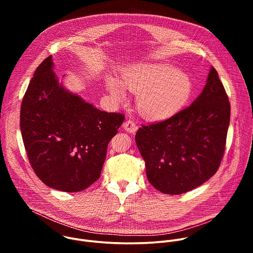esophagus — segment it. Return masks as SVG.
Wrapping results in <instances>:
<instances>
[{"instance_id": "esophagus-1", "label": "esophagus", "mask_w": 253, "mask_h": 253, "mask_svg": "<svg viewBox=\"0 0 253 253\" xmlns=\"http://www.w3.org/2000/svg\"><path fill=\"white\" fill-rule=\"evenodd\" d=\"M123 128L129 133H135L138 129V126H137V123L135 121L129 119L126 122L123 123Z\"/></svg>"}]
</instances>
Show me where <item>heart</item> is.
Segmentation results:
<instances>
[{"instance_id":"b5f03b06","label":"heart","mask_w":253,"mask_h":253,"mask_svg":"<svg viewBox=\"0 0 253 253\" xmlns=\"http://www.w3.org/2000/svg\"><path fill=\"white\" fill-rule=\"evenodd\" d=\"M124 87L137 94L139 111L149 118H163L177 112L191 96L190 76L167 64H143L128 69L122 79ZM107 88L121 100L124 90L120 83L109 78Z\"/></svg>"}]
</instances>
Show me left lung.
I'll return each mask as SVG.
<instances>
[{"mask_svg": "<svg viewBox=\"0 0 253 253\" xmlns=\"http://www.w3.org/2000/svg\"><path fill=\"white\" fill-rule=\"evenodd\" d=\"M229 121L228 96L212 67L202 93L190 106L138 129L135 140L151 185L177 195L207 181L220 166Z\"/></svg>", "mask_w": 253, "mask_h": 253, "instance_id": "obj_1", "label": "left lung"}]
</instances>
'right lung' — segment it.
Instances as JSON below:
<instances>
[{
	"instance_id": "obj_1",
	"label": "right lung",
	"mask_w": 253,
	"mask_h": 253,
	"mask_svg": "<svg viewBox=\"0 0 253 253\" xmlns=\"http://www.w3.org/2000/svg\"><path fill=\"white\" fill-rule=\"evenodd\" d=\"M52 56L36 69L23 97L20 127L29 162L43 183L78 192L99 179L107 147L125 116L98 110L58 83Z\"/></svg>"
}]
</instances>
